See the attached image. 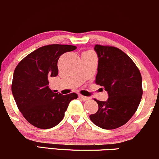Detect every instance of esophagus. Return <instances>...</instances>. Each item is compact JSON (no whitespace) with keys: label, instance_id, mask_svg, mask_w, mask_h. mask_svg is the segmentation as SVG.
Segmentation results:
<instances>
[{"label":"esophagus","instance_id":"esophagus-1","mask_svg":"<svg viewBox=\"0 0 159 159\" xmlns=\"http://www.w3.org/2000/svg\"><path fill=\"white\" fill-rule=\"evenodd\" d=\"M79 96H80V98H81L82 100H83V101H87V100L90 99V98H89V97H86V96L82 95V94H80Z\"/></svg>","mask_w":159,"mask_h":159}]
</instances>
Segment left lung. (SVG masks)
Instances as JSON below:
<instances>
[{"mask_svg":"<svg viewBox=\"0 0 159 159\" xmlns=\"http://www.w3.org/2000/svg\"><path fill=\"white\" fill-rule=\"evenodd\" d=\"M98 57L95 83L108 92L107 101L94 99L98 110L89 116L103 129L112 130L127 123L142 98V76L132 59L119 48L96 44Z\"/></svg>","mask_w":159,"mask_h":159,"instance_id":"obj_1","label":"left lung"}]
</instances>
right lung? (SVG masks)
Segmentation results:
<instances>
[{
    "mask_svg": "<svg viewBox=\"0 0 159 159\" xmlns=\"http://www.w3.org/2000/svg\"><path fill=\"white\" fill-rule=\"evenodd\" d=\"M76 46L61 44L43 46L25 57L14 70L12 92L25 119L41 129L57 125L65 116L69 103L77 94L63 95L49 88V80L58 74V60Z\"/></svg>",
    "mask_w": 159,
    "mask_h": 159,
    "instance_id": "1",
    "label": "right lung"
}]
</instances>
